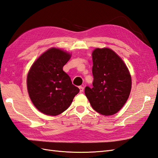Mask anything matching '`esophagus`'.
I'll return each instance as SVG.
<instances>
[{
    "label": "esophagus",
    "mask_w": 158,
    "mask_h": 158,
    "mask_svg": "<svg viewBox=\"0 0 158 158\" xmlns=\"http://www.w3.org/2000/svg\"><path fill=\"white\" fill-rule=\"evenodd\" d=\"M79 89H80V92L82 93L83 91V90H84V87H82V86H79Z\"/></svg>",
    "instance_id": "esophagus-1"
}]
</instances>
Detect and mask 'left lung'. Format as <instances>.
<instances>
[{
  "label": "left lung",
  "mask_w": 158,
  "mask_h": 158,
  "mask_svg": "<svg viewBox=\"0 0 158 158\" xmlns=\"http://www.w3.org/2000/svg\"><path fill=\"white\" fill-rule=\"evenodd\" d=\"M93 87L85 94L94 110L104 116L115 114L125 104L132 80L123 60L109 48H97L92 54Z\"/></svg>",
  "instance_id": "left-lung-1"
}]
</instances>
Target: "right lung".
Listing matches in <instances>:
<instances>
[{
  "mask_svg": "<svg viewBox=\"0 0 158 158\" xmlns=\"http://www.w3.org/2000/svg\"><path fill=\"white\" fill-rule=\"evenodd\" d=\"M71 54L52 47L42 53L27 73V87L33 104L48 116H58L69 108L79 89L63 71Z\"/></svg>",
  "mask_w": 158,
  "mask_h": 158,
  "instance_id": "add662e5",
  "label": "right lung"
}]
</instances>
